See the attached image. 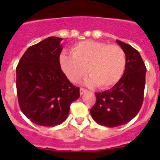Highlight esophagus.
Instances as JSON below:
<instances>
[{
	"mask_svg": "<svg viewBox=\"0 0 160 160\" xmlns=\"http://www.w3.org/2000/svg\"><path fill=\"white\" fill-rule=\"evenodd\" d=\"M87 92V90H85V89H84V88H80V95H82L83 94H85V93Z\"/></svg>",
	"mask_w": 160,
	"mask_h": 160,
	"instance_id": "1",
	"label": "esophagus"
}]
</instances>
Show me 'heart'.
<instances>
[{
  "mask_svg": "<svg viewBox=\"0 0 160 160\" xmlns=\"http://www.w3.org/2000/svg\"><path fill=\"white\" fill-rule=\"evenodd\" d=\"M59 62L61 70L70 81L78 82L87 73L85 84L106 89L113 86L124 75L126 55L117 45H107L95 41H84L75 44L71 55L62 53Z\"/></svg>",
  "mask_w": 160,
  "mask_h": 160,
  "instance_id": "heart-1",
  "label": "heart"
}]
</instances>
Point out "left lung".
<instances>
[{
  "label": "left lung",
  "mask_w": 160,
  "mask_h": 160,
  "mask_svg": "<svg viewBox=\"0 0 160 160\" xmlns=\"http://www.w3.org/2000/svg\"><path fill=\"white\" fill-rule=\"evenodd\" d=\"M126 55V67L121 79L110 89L96 93L90 114L100 125H123L136 116L144 100L146 67L138 51L116 40Z\"/></svg>",
  "instance_id": "1"
}]
</instances>
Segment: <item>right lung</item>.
I'll use <instances>...</instances> for the list:
<instances>
[{
	"label": "right lung",
	"mask_w": 160,
	"mask_h": 160,
	"mask_svg": "<svg viewBox=\"0 0 160 160\" xmlns=\"http://www.w3.org/2000/svg\"><path fill=\"white\" fill-rule=\"evenodd\" d=\"M62 40L51 36L29 47L16 67L20 108L41 126L62 124L71 103L80 97V88L70 82L60 66Z\"/></svg>",
	"instance_id": "add662e5"
}]
</instances>
